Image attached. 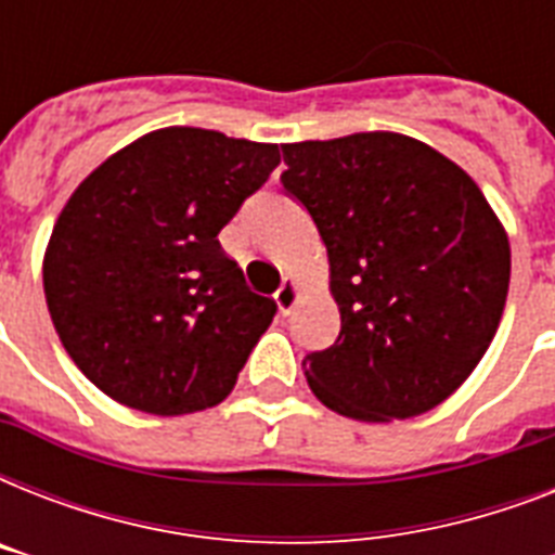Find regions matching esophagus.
Here are the masks:
<instances>
[{
    "mask_svg": "<svg viewBox=\"0 0 555 555\" xmlns=\"http://www.w3.org/2000/svg\"><path fill=\"white\" fill-rule=\"evenodd\" d=\"M273 299H276V305H279V313H291V308L296 305V285H294V282H285V285L279 287L276 294H273Z\"/></svg>",
    "mask_w": 555,
    "mask_h": 555,
    "instance_id": "obj_1",
    "label": "esophagus"
}]
</instances>
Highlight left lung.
Here are the masks:
<instances>
[{"label": "left lung", "mask_w": 555, "mask_h": 555, "mask_svg": "<svg viewBox=\"0 0 555 555\" xmlns=\"http://www.w3.org/2000/svg\"><path fill=\"white\" fill-rule=\"evenodd\" d=\"M282 190L328 250L339 337L305 357L308 386L354 421L443 403L481 363L509 287V242L483 192L395 132L282 146Z\"/></svg>", "instance_id": "left-lung-1"}]
</instances>
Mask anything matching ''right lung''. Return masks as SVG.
<instances>
[{"mask_svg":"<svg viewBox=\"0 0 555 555\" xmlns=\"http://www.w3.org/2000/svg\"><path fill=\"white\" fill-rule=\"evenodd\" d=\"M279 167V146L172 126L103 160L56 218L46 302L65 351L150 414L221 403L276 317L218 233Z\"/></svg>","mask_w":555,"mask_h":555,"instance_id":"obj_1","label":"right lung"}]
</instances>
